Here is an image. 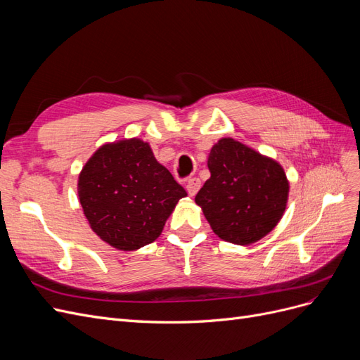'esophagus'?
Returning a JSON list of instances; mask_svg holds the SVG:
<instances>
[{
	"instance_id": "esophagus-1",
	"label": "esophagus",
	"mask_w": 360,
	"mask_h": 360,
	"mask_svg": "<svg viewBox=\"0 0 360 360\" xmlns=\"http://www.w3.org/2000/svg\"><path fill=\"white\" fill-rule=\"evenodd\" d=\"M201 188V181L198 179H189L188 183H186V191L188 193L191 195V197H195L197 195V192L200 191Z\"/></svg>"
}]
</instances>
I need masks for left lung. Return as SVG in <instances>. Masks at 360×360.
Masks as SVG:
<instances>
[{
	"instance_id": "obj_1",
	"label": "left lung",
	"mask_w": 360,
	"mask_h": 360,
	"mask_svg": "<svg viewBox=\"0 0 360 360\" xmlns=\"http://www.w3.org/2000/svg\"><path fill=\"white\" fill-rule=\"evenodd\" d=\"M210 179L195 197L213 233L225 242L250 245L284 216L290 183L279 163L233 138L212 147Z\"/></svg>"
}]
</instances>
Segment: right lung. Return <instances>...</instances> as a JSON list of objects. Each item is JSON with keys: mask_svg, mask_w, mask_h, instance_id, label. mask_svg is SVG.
Wrapping results in <instances>:
<instances>
[{"mask_svg": "<svg viewBox=\"0 0 360 360\" xmlns=\"http://www.w3.org/2000/svg\"><path fill=\"white\" fill-rule=\"evenodd\" d=\"M78 195L91 230L120 250H136L160 236L186 197L148 143L120 139L97 148L82 167Z\"/></svg>", "mask_w": 360, "mask_h": 360, "instance_id": "add662e5", "label": "right lung"}]
</instances>
